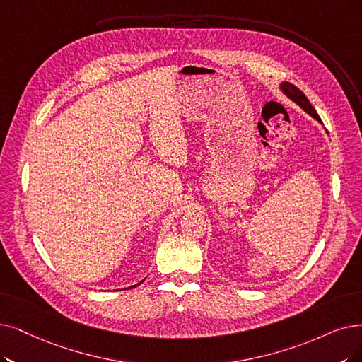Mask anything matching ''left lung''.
<instances>
[{"label": "left lung", "mask_w": 362, "mask_h": 362, "mask_svg": "<svg viewBox=\"0 0 362 362\" xmlns=\"http://www.w3.org/2000/svg\"><path fill=\"white\" fill-rule=\"evenodd\" d=\"M279 88H281V90H282V93L286 96V98H290L294 104H297L303 111H306L310 117H313L316 122H320L321 124H322V122H321V119H320V115H317V112H316V110L312 107V104L309 103V99L306 98V95L303 93L300 89H297L294 84H291V83H288V81H284V83H281L279 84ZM328 134V132H327Z\"/></svg>", "instance_id": "left-lung-1"}]
</instances>
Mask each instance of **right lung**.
I'll return each mask as SVG.
<instances>
[{
	"instance_id": "right-lung-1",
	"label": "right lung",
	"mask_w": 362,
	"mask_h": 362,
	"mask_svg": "<svg viewBox=\"0 0 362 362\" xmlns=\"http://www.w3.org/2000/svg\"><path fill=\"white\" fill-rule=\"evenodd\" d=\"M141 282H142V281H141ZM141 282H139V284H141ZM139 284H136V285H139ZM136 285H132V286H134V288H135V286H136ZM132 286H129V288H132Z\"/></svg>"
}]
</instances>
